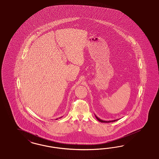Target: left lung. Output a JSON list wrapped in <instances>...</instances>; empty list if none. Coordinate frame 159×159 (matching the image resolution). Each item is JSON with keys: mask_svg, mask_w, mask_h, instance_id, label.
Masks as SVG:
<instances>
[{"mask_svg": "<svg viewBox=\"0 0 159 159\" xmlns=\"http://www.w3.org/2000/svg\"><path fill=\"white\" fill-rule=\"evenodd\" d=\"M95 116H96V118H97V120H99L100 122H115L116 120H101V119H100L98 117H97L96 115H95Z\"/></svg>", "mask_w": 159, "mask_h": 159, "instance_id": "1", "label": "left lung"}]
</instances>
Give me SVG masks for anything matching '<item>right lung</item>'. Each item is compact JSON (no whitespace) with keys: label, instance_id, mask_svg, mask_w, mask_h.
I'll return each mask as SVG.
<instances>
[{"label":"right lung","instance_id":"add662e5","mask_svg":"<svg viewBox=\"0 0 159 159\" xmlns=\"http://www.w3.org/2000/svg\"><path fill=\"white\" fill-rule=\"evenodd\" d=\"M61 118H62V117H61ZM57 120H58V118H57Z\"/></svg>","mask_w":159,"mask_h":159}]
</instances>
